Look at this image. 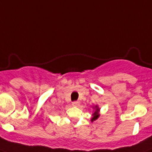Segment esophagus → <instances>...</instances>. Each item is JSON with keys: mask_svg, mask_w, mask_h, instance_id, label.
Masks as SVG:
<instances>
[{"mask_svg": "<svg viewBox=\"0 0 152 152\" xmlns=\"http://www.w3.org/2000/svg\"><path fill=\"white\" fill-rule=\"evenodd\" d=\"M72 106H80V102H78V101L73 102H72Z\"/></svg>", "mask_w": 152, "mask_h": 152, "instance_id": "esophagus-1", "label": "esophagus"}]
</instances>
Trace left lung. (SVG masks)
<instances>
[{"mask_svg":"<svg viewBox=\"0 0 152 152\" xmlns=\"http://www.w3.org/2000/svg\"><path fill=\"white\" fill-rule=\"evenodd\" d=\"M92 108H93L92 118H91V122H93L94 121L97 120L100 116V108L99 107V106H98V105L93 106Z\"/></svg>","mask_w":152,"mask_h":152,"instance_id":"left-lung-1","label":"left lung"}]
</instances>
